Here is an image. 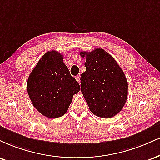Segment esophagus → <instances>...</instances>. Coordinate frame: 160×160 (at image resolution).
<instances>
[{
	"instance_id": "34e87169",
	"label": "esophagus",
	"mask_w": 160,
	"mask_h": 160,
	"mask_svg": "<svg viewBox=\"0 0 160 160\" xmlns=\"http://www.w3.org/2000/svg\"><path fill=\"white\" fill-rule=\"evenodd\" d=\"M76 79L77 82H78V83L80 84V76H79V75H78V76H76Z\"/></svg>"
}]
</instances>
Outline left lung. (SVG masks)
Masks as SVG:
<instances>
[{
    "label": "left lung",
    "instance_id": "obj_1",
    "mask_svg": "<svg viewBox=\"0 0 160 160\" xmlns=\"http://www.w3.org/2000/svg\"><path fill=\"white\" fill-rule=\"evenodd\" d=\"M80 55L86 58L81 90L90 110L98 117H113L127 101L128 82L123 70L103 49L84 51Z\"/></svg>",
    "mask_w": 160,
    "mask_h": 160
}]
</instances>
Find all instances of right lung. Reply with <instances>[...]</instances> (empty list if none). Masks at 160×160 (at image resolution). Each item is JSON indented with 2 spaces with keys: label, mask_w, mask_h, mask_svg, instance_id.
<instances>
[{
  "label": "right lung",
  "mask_w": 160,
  "mask_h": 160,
  "mask_svg": "<svg viewBox=\"0 0 160 160\" xmlns=\"http://www.w3.org/2000/svg\"><path fill=\"white\" fill-rule=\"evenodd\" d=\"M63 58L58 52L48 51L40 58L27 80V92L33 106L50 119L64 115L72 96L80 90Z\"/></svg>",
  "instance_id": "1"
}]
</instances>
